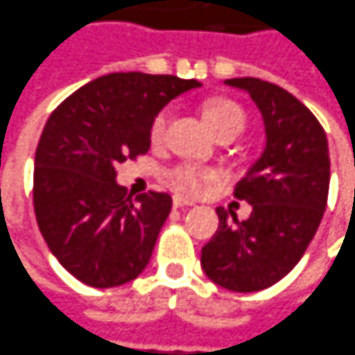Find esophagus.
Returning <instances> with one entry per match:
<instances>
[{"instance_id":"34e87169","label":"esophagus","mask_w":355,"mask_h":355,"mask_svg":"<svg viewBox=\"0 0 355 355\" xmlns=\"http://www.w3.org/2000/svg\"><path fill=\"white\" fill-rule=\"evenodd\" d=\"M193 205V201H189V199H183V197H180V195H175L173 197V207L175 209H180V207H191Z\"/></svg>"}]
</instances>
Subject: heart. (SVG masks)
Returning <instances> with one entry per match:
<instances>
[{
  "label": "heart",
  "mask_w": 355,
  "mask_h": 355,
  "mask_svg": "<svg viewBox=\"0 0 355 355\" xmlns=\"http://www.w3.org/2000/svg\"><path fill=\"white\" fill-rule=\"evenodd\" d=\"M203 115L209 127L213 128V132L218 135L220 130H228V128H236V130H244L246 127V113L244 109L230 99H215L211 103H207L203 109ZM172 123V109L164 107L162 111L156 113L150 125V140L154 144H160L168 137V128ZM215 170H207L195 164H180L168 172V182L172 183L173 187L182 193L199 195L205 191L211 183L216 182Z\"/></svg>",
  "instance_id": "heart-1"
}]
</instances>
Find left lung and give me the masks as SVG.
<instances>
[{
	"instance_id": "1",
	"label": "left lung",
	"mask_w": 355,
	"mask_h": 355,
	"mask_svg": "<svg viewBox=\"0 0 355 355\" xmlns=\"http://www.w3.org/2000/svg\"><path fill=\"white\" fill-rule=\"evenodd\" d=\"M258 105L266 148L234 189L252 205L246 220L216 209L218 230L201 250V268L236 293L272 287L297 266L322 220L330 183L324 128L287 89L258 78H232Z\"/></svg>"
}]
</instances>
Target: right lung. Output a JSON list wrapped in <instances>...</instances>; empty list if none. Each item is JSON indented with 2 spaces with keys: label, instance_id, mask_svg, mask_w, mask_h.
<instances>
[{
  "label": "right lung",
  "instance_id": "add662e5",
  "mask_svg": "<svg viewBox=\"0 0 355 355\" xmlns=\"http://www.w3.org/2000/svg\"><path fill=\"white\" fill-rule=\"evenodd\" d=\"M199 85L178 76L107 73L52 111L35 154L33 203L50 252L76 279L119 287L148 266L172 197L148 191L132 203L116 185L115 166L146 154L156 113Z\"/></svg>",
  "mask_w": 355,
  "mask_h": 355
}]
</instances>
